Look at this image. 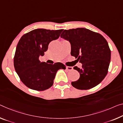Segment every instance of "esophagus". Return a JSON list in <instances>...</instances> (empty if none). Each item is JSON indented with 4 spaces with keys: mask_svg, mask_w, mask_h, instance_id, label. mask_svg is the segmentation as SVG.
<instances>
[{
    "mask_svg": "<svg viewBox=\"0 0 123 123\" xmlns=\"http://www.w3.org/2000/svg\"><path fill=\"white\" fill-rule=\"evenodd\" d=\"M66 69H67L68 71H71L73 69V68L71 67H66Z\"/></svg>",
    "mask_w": 123,
    "mask_h": 123,
    "instance_id": "obj_1",
    "label": "esophagus"
}]
</instances>
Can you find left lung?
<instances>
[{
  "mask_svg": "<svg viewBox=\"0 0 123 123\" xmlns=\"http://www.w3.org/2000/svg\"><path fill=\"white\" fill-rule=\"evenodd\" d=\"M60 37L71 44V55L82 64L74 67L80 78L71 82L79 90H88L101 82L108 73L111 52L107 41L101 34L85 28L65 30Z\"/></svg>",
  "mask_w": 123,
  "mask_h": 123,
  "instance_id": "obj_1",
  "label": "left lung"
}]
</instances>
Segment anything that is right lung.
Here are the masks:
<instances>
[{"mask_svg":"<svg viewBox=\"0 0 123 123\" xmlns=\"http://www.w3.org/2000/svg\"><path fill=\"white\" fill-rule=\"evenodd\" d=\"M63 30L35 29L25 34L17 45L14 65L21 81L32 90L44 91L54 82L58 70L65 69L61 63L54 64L41 62L39 56L44 55L51 41L59 37Z\"/></svg>","mask_w":123,"mask_h":123,"instance_id":"right-lung-1","label":"right lung"}]
</instances>
